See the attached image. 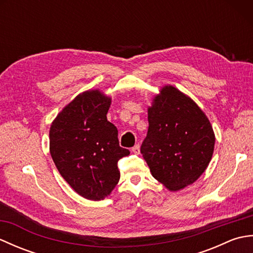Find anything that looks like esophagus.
Instances as JSON below:
<instances>
[{"instance_id":"obj_1","label":"esophagus","mask_w":253,"mask_h":253,"mask_svg":"<svg viewBox=\"0 0 253 253\" xmlns=\"http://www.w3.org/2000/svg\"><path fill=\"white\" fill-rule=\"evenodd\" d=\"M131 151L133 152V153H136V154H139V152H140V146H139V144H136L135 147H132V149H131Z\"/></svg>"}]
</instances>
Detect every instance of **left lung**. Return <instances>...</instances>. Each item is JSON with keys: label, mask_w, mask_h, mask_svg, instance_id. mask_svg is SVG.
<instances>
[{"label": "left lung", "mask_w": 253, "mask_h": 253, "mask_svg": "<svg viewBox=\"0 0 253 253\" xmlns=\"http://www.w3.org/2000/svg\"><path fill=\"white\" fill-rule=\"evenodd\" d=\"M140 151L155 179L169 190L195 182L212 159L215 136L206 114L178 89L165 85L148 110Z\"/></svg>", "instance_id": "left-lung-1"}]
</instances>
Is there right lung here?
<instances>
[{
	"instance_id": "add662e5",
	"label": "right lung",
	"mask_w": 253,
	"mask_h": 253,
	"mask_svg": "<svg viewBox=\"0 0 253 253\" xmlns=\"http://www.w3.org/2000/svg\"><path fill=\"white\" fill-rule=\"evenodd\" d=\"M111 98L99 90L77 95L50 128V153L62 177L78 195L102 200L120 180L117 163L129 155L107 121Z\"/></svg>"
}]
</instances>
